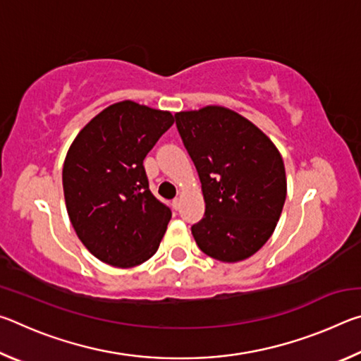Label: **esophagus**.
Here are the masks:
<instances>
[{
	"label": "esophagus",
	"instance_id": "34e87169",
	"mask_svg": "<svg viewBox=\"0 0 361 361\" xmlns=\"http://www.w3.org/2000/svg\"><path fill=\"white\" fill-rule=\"evenodd\" d=\"M172 205H173V209H175V210H178L180 207H181V199H180V197L173 199V200H172Z\"/></svg>",
	"mask_w": 361,
	"mask_h": 361
}]
</instances>
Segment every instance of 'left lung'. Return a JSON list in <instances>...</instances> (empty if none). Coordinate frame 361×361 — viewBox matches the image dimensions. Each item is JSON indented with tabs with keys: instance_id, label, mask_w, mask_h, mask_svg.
I'll return each instance as SVG.
<instances>
[{
	"instance_id": "8db88e82",
	"label": "left lung",
	"mask_w": 361,
	"mask_h": 361,
	"mask_svg": "<svg viewBox=\"0 0 361 361\" xmlns=\"http://www.w3.org/2000/svg\"><path fill=\"white\" fill-rule=\"evenodd\" d=\"M197 170L205 216L191 231L210 258L239 262L271 239L286 199L277 146L252 121L219 105L175 113Z\"/></svg>"
}]
</instances>
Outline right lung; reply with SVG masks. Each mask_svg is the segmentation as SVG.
Instances as JSON below:
<instances>
[{"label":"right lung","instance_id":"1","mask_svg":"<svg viewBox=\"0 0 361 361\" xmlns=\"http://www.w3.org/2000/svg\"><path fill=\"white\" fill-rule=\"evenodd\" d=\"M173 114L132 100L90 119L66 152V212L79 240L102 262L133 267L157 252L172 218L148 186L143 161Z\"/></svg>","mask_w":361,"mask_h":361}]
</instances>
